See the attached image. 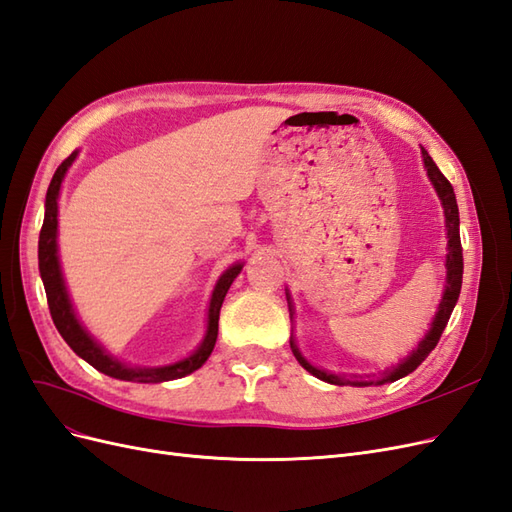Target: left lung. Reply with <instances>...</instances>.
<instances>
[{
	"mask_svg": "<svg viewBox=\"0 0 512 512\" xmlns=\"http://www.w3.org/2000/svg\"><path fill=\"white\" fill-rule=\"evenodd\" d=\"M423 151V162H425V168H427V175L433 183V188H436L440 200H442V207H444V218H446V235H448V254H446V290H444V297L440 301V307H438V314L436 318H433L431 322V331L425 335V339L421 344H418V348L408 356V359L401 361L397 367H393L391 371H386L384 378L378 380V384H384V382H395L399 378L408 376L410 371H414L418 365H421L429 352L438 346L440 342V335L442 331L446 329V322L448 318H451L453 314V307L459 299V292H461V277H463V250H461V239H459V209H457V198H455V192H453V185L451 181H448L442 173L440 168L436 166V162H433L429 158V153L425 149ZM290 348L294 352V356H297V361L309 371V374H314L316 378L329 382V384H354V386H367L371 382L367 380H346L344 376H335V374H329V371H322V369H316L314 365H309L301 352L294 348V344L290 342Z\"/></svg>",
	"mask_w": 512,
	"mask_h": 512,
	"instance_id": "obj_1",
	"label": "left lung"
}]
</instances>
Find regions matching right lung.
I'll use <instances>...</instances> for the list:
<instances>
[{"label": "right lung", "instance_id": "1", "mask_svg": "<svg viewBox=\"0 0 512 512\" xmlns=\"http://www.w3.org/2000/svg\"><path fill=\"white\" fill-rule=\"evenodd\" d=\"M76 151L70 153V156L61 162L55 170V175L51 179L49 192H46V211H44V224L40 230V241H38V265H40V275L44 282L46 290V301H49L51 309V318L55 322V327L59 335L66 339V344L85 359L91 367H96L102 374L117 378V380H134V382H166V380H175L192 374L198 367H203L205 361L209 359V354L213 352L215 339H218V322H220V309L224 303L226 292L230 284L235 282V277L243 269V265L230 267L222 277L218 286L213 290L211 305H209V327H207V337L205 342L200 344V348L190 356V359L179 361L175 365L168 367H156V369H141V367H128L113 359L111 354H106L102 346L94 339L89 337V333L81 327L79 320L74 318L72 305L68 299V292L64 286V277H61L59 271V260H57V196L61 181H64V175L68 166L74 162Z\"/></svg>", "mask_w": 512, "mask_h": 512}]
</instances>
